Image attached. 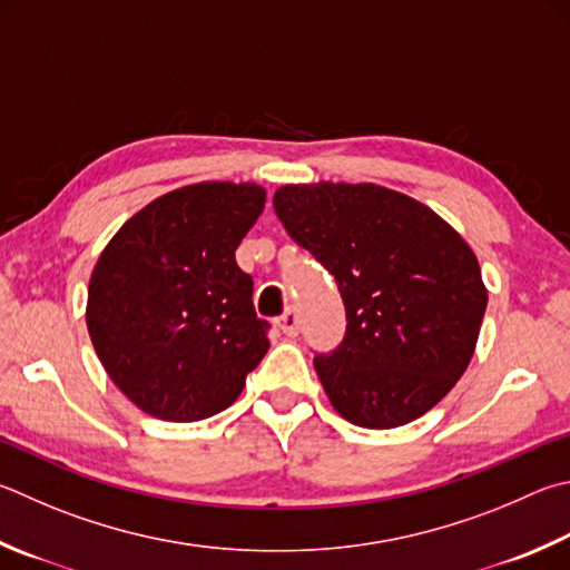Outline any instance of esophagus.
Instances as JSON below:
<instances>
[{
    "label": "esophagus",
    "instance_id": "34e87169",
    "mask_svg": "<svg viewBox=\"0 0 570 570\" xmlns=\"http://www.w3.org/2000/svg\"><path fill=\"white\" fill-rule=\"evenodd\" d=\"M276 324H278V328L284 331L286 336H296L298 334V314L294 312V308H288V312H284L282 316H278Z\"/></svg>",
    "mask_w": 570,
    "mask_h": 570
}]
</instances>
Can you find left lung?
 Here are the masks:
<instances>
[{
	"instance_id": "8db88e82",
	"label": "left lung",
	"mask_w": 570,
	"mask_h": 570,
	"mask_svg": "<svg viewBox=\"0 0 570 570\" xmlns=\"http://www.w3.org/2000/svg\"><path fill=\"white\" fill-rule=\"evenodd\" d=\"M274 212L346 308L341 344L314 354L331 406L364 429L436 406L469 366L489 302L469 244L429 206L376 184L282 186Z\"/></svg>"
}]
</instances>
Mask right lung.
<instances>
[{
  "mask_svg": "<svg viewBox=\"0 0 570 570\" xmlns=\"http://www.w3.org/2000/svg\"><path fill=\"white\" fill-rule=\"evenodd\" d=\"M256 184L204 181L144 206L114 234L89 282L97 356L141 411L202 421L239 399L268 351L236 246L264 212Z\"/></svg>",
  "mask_w": 570,
  "mask_h": 570,
  "instance_id": "right-lung-1",
  "label": "right lung"
}]
</instances>
